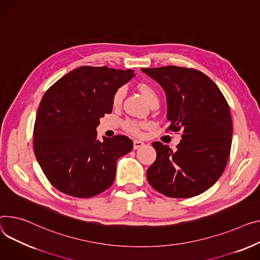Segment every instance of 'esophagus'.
Listing matches in <instances>:
<instances>
[{
  "mask_svg": "<svg viewBox=\"0 0 260 260\" xmlns=\"http://www.w3.org/2000/svg\"><path fill=\"white\" fill-rule=\"evenodd\" d=\"M144 146V143L140 140H134V149H138V148H141Z\"/></svg>",
  "mask_w": 260,
  "mask_h": 260,
  "instance_id": "1",
  "label": "esophagus"
}]
</instances>
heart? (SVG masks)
<instances>
[{
  "label": "heart",
  "mask_w": 260,
  "mask_h": 260,
  "mask_svg": "<svg viewBox=\"0 0 260 260\" xmlns=\"http://www.w3.org/2000/svg\"><path fill=\"white\" fill-rule=\"evenodd\" d=\"M138 89H139L140 93L142 94L144 99L147 101V103L149 101H151L152 99H154V98H158L157 92L154 91V89L152 88L151 85H149L147 83H140L139 85H138ZM123 95H124V88H119L113 96V105L114 106H119L120 102L122 101ZM124 125H125V128L128 132L134 133V134H139L140 127L142 126L141 123H138V122H136V121H132V120L126 121Z\"/></svg>",
  "instance_id": "b5f03b06"
}]
</instances>
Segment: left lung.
I'll use <instances>...</instances> for the list:
<instances>
[{"label": "left lung", "instance_id": "8db88e82", "mask_svg": "<svg viewBox=\"0 0 260 260\" xmlns=\"http://www.w3.org/2000/svg\"><path fill=\"white\" fill-rule=\"evenodd\" d=\"M166 94L169 131H182L172 150L153 142L157 159L147 169L152 188L169 198H192L215 184L227 165L232 120L218 86L194 69L167 66L141 69Z\"/></svg>", "mask_w": 260, "mask_h": 260}]
</instances>
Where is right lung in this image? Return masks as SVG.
Here are the masks:
<instances>
[{"label": "right lung", "mask_w": 260, "mask_h": 260, "mask_svg": "<svg viewBox=\"0 0 260 260\" xmlns=\"http://www.w3.org/2000/svg\"><path fill=\"white\" fill-rule=\"evenodd\" d=\"M134 70L84 66L45 93L37 114L33 147L49 182L75 198H92L113 184L117 160L133 149L126 136L97 138L99 119L112 113L113 96Z\"/></svg>", "instance_id": "right-lung-1"}]
</instances>
